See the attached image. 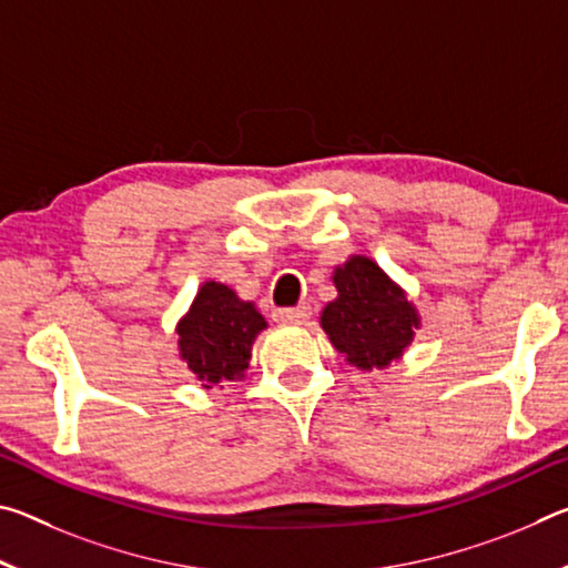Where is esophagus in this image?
Wrapping results in <instances>:
<instances>
[{
  "mask_svg": "<svg viewBox=\"0 0 568 568\" xmlns=\"http://www.w3.org/2000/svg\"><path fill=\"white\" fill-rule=\"evenodd\" d=\"M311 315H313L311 305L301 303L295 307H277V311L273 313V318L283 325H303L307 318H311Z\"/></svg>",
  "mask_w": 568,
  "mask_h": 568,
  "instance_id": "1",
  "label": "esophagus"
}]
</instances>
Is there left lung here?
Returning <instances> with one entry per match:
<instances>
[{"instance_id":"obj_1","label":"left lung","mask_w":568,"mask_h":568,"mask_svg":"<svg viewBox=\"0 0 568 568\" xmlns=\"http://www.w3.org/2000/svg\"><path fill=\"white\" fill-rule=\"evenodd\" d=\"M333 283L338 297L325 305L323 331L358 368H386L413 341V331L418 328L416 307L363 255L338 267Z\"/></svg>"}]
</instances>
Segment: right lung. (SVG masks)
I'll return each instance as SVG.
<instances>
[{
  "instance_id": "obj_1",
  "label": "right lung",
  "mask_w": 568,
  "mask_h": 568,
  "mask_svg": "<svg viewBox=\"0 0 568 568\" xmlns=\"http://www.w3.org/2000/svg\"><path fill=\"white\" fill-rule=\"evenodd\" d=\"M265 318L227 285L210 281L178 325L180 355L205 388L240 378L250 363L255 335Z\"/></svg>"
}]
</instances>
